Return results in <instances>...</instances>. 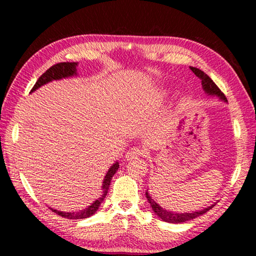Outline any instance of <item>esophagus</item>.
Masks as SVG:
<instances>
[{
	"mask_svg": "<svg viewBox=\"0 0 256 256\" xmlns=\"http://www.w3.org/2000/svg\"><path fill=\"white\" fill-rule=\"evenodd\" d=\"M144 154V150L138 148V146H133V148L130 149L126 154H125V159L126 160H132V159H136L138 157H141V156Z\"/></svg>",
	"mask_w": 256,
	"mask_h": 256,
	"instance_id": "obj_1",
	"label": "esophagus"
}]
</instances>
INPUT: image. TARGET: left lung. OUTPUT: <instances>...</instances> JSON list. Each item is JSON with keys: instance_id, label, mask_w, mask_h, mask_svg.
Returning <instances> with one entry per match:
<instances>
[{"instance_id": "1", "label": "left lung", "mask_w": 256, "mask_h": 256, "mask_svg": "<svg viewBox=\"0 0 256 256\" xmlns=\"http://www.w3.org/2000/svg\"><path fill=\"white\" fill-rule=\"evenodd\" d=\"M190 70H192L194 74H196L198 78V79L201 80L202 88L208 94H211V96H218L220 99H222V100L227 102L226 96H224L222 90H220L218 86H216L214 82L211 80V78L209 76L206 74V73L201 71L200 68L190 66ZM146 200H148V202L150 203L151 208H152L154 214H157L159 218L162 220V222H170V224H182V222H188V220H192L194 218H196V216H198L206 214V211H209L211 208H214V204H212L211 206H208V208H206L204 210H201V211L185 212V214H176V212L168 211V210L164 209V208L160 206L158 203L156 202L154 198L149 196L148 190L146 192Z\"/></svg>"}]
</instances>
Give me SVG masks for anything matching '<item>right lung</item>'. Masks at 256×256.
Listing matches in <instances>:
<instances>
[{
  "label": "right lung",
  "mask_w": 256,
  "mask_h": 256,
  "mask_svg": "<svg viewBox=\"0 0 256 256\" xmlns=\"http://www.w3.org/2000/svg\"><path fill=\"white\" fill-rule=\"evenodd\" d=\"M76 66H78V63H76V62H62V63H58V64H55V66H50L48 70H47L45 73H42V74L40 76V79L37 80L36 84H34V86H32V92L40 88V86L48 84V82L53 81V80H60V79H63V78L76 76ZM118 167H120V164L118 162H116L110 168V170L107 172L105 178H104V182H102V196L99 198L98 200L94 201L92 206H89L88 208H86V209L76 211V212H63V211L54 210V209H52V208H50V209L53 212H55L56 214L63 216V218H68V219H84V218H88V216H92L94 212L98 210V208L102 204V202L105 200L107 192H108V188H110V180L115 172H118Z\"/></svg>",
  "instance_id": "1"
}]
</instances>
